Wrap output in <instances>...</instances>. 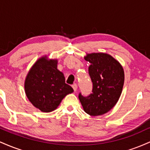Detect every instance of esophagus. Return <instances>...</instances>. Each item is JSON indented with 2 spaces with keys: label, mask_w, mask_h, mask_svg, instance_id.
<instances>
[{
  "label": "esophagus",
  "mask_w": 150,
  "mask_h": 150,
  "mask_svg": "<svg viewBox=\"0 0 150 150\" xmlns=\"http://www.w3.org/2000/svg\"><path fill=\"white\" fill-rule=\"evenodd\" d=\"M72 87H73V88L74 91H75V92H76V90H77V84H73V85H72Z\"/></svg>",
  "instance_id": "1"
}]
</instances>
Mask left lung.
Here are the masks:
<instances>
[{
    "label": "left lung",
    "mask_w": 150,
    "mask_h": 150,
    "mask_svg": "<svg viewBox=\"0 0 150 150\" xmlns=\"http://www.w3.org/2000/svg\"><path fill=\"white\" fill-rule=\"evenodd\" d=\"M84 58L90 63L89 74L93 89L88 97L80 93L79 99L87 114L101 116L118 102L124 84V70L119 62L108 53H87Z\"/></svg>",
    "instance_id": "8db88e82"
}]
</instances>
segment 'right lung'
<instances>
[{
	"instance_id": "obj_1",
	"label": "right lung",
	"mask_w": 150,
	"mask_h": 150,
	"mask_svg": "<svg viewBox=\"0 0 150 150\" xmlns=\"http://www.w3.org/2000/svg\"><path fill=\"white\" fill-rule=\"evenodd\" d=\"M58 60L39 58L29 70L25 81V91L32 105L42 112L58 108L73 89L65 82L63 73L57 68Z\"/></svg>"
}]
</instances>
